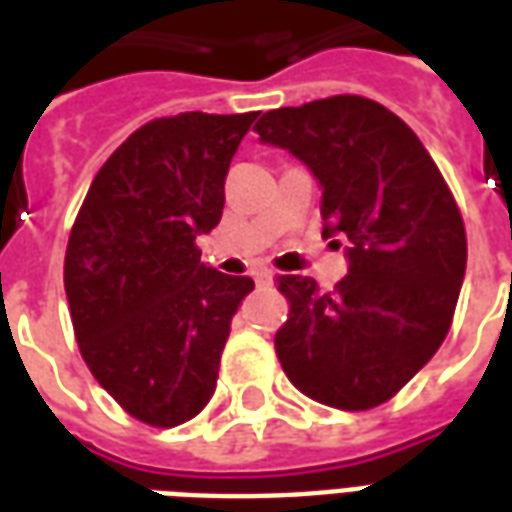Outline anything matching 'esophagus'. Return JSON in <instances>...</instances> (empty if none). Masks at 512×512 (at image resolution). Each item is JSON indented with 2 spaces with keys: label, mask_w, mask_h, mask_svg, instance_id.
<instances>
[{
  "label": "esophagus",
  "mask_w": 512,
  "mask_h": 512,
  "mask_svg": "<svg viewBox=\"0 0 512 512\" xmlns=\"http://www.w3.org/2000/svg\"><path fill=\"white\" fill-rule=\"evenodd\" d=\"M252 279H255L257 288H268V285H274V274H271L268 268H255V271H252Z\"/></svg>",
  "instance_id": "esophagus-1"
}]
</instances>
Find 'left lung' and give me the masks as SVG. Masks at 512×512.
<instances>
[{
  "instance_id": "left-lung-1",
  "label": "left lung",
  "mask_w": 512,
  "mask_h": 512,
  "mask_svg": "<svg viewBox=\"0 0 512 512\" xmlns=\"http://www.w3.org/2000/svg\"><path fill=\"white\" fill-rule=\"evenodd\" d=\"M255 131L310 167L323 186V235L348 241V274L332 293L310 277H277L290 301L274 337L282 370L326 406H381L450 332L466 274L455 197L417 134L362 95L271 109Z\"/></svg>"
}]
</instances>
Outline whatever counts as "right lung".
Returning a JSON list of instances; mask_svg holds the SVG:
<instances>
[{
  "label": "right lung",
  "mask_w": 512,
  "mask_h": 512,
  "mask_svg": "<svg viewBox=\"0 0 512 512\" xmlns=\"http://www.w3.org/2000/svg\"><path fill=\"white\" fill-rule=\"evenodd\" d=\"M246 115L183 112L136 128L82 202L65 252L73 332L95 381L153 428L208 406L230 323L255 282L200 263L222 219Z\"/></svg>",
  "instance_id": "obj_1"
}]
</instances>
